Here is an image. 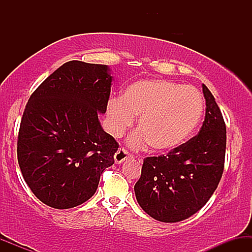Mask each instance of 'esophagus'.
<instances>
[{"mask_svg": "<svg viewBox=\"0 0 252 252\" xmlns=\"http://www.w3.org/2000/svg\"><path fill=\"white\" fill-rule=\"evenodd\" d=\"M130 155L128 152H126V149H124V148H120L116 152V154H115V162L116 163H122L123 161H126V158H130Z\"/></svg>", "mask_w": 252, "mask_h": 252, "instance_id": "esophagus-1", "label": "esophagus"}]
</instances>
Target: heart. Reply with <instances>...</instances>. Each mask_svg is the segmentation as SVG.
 <instances>
[{"mask_svg":"<svg viewBox=\"0 0 252 252\" xmlns=\"http://www.w3.org/2000/svg\"><path fill=\"white\" fill-rule=\"evenodd\" d=\"M204 112V99L193 86L163 79H142L130 84L122 98L106 106L109 132L122 136L138 117V129L129 137L132 148L150 144L155 152H170L193 134Z\"/></svg>","mask_w":252,"mask_h":252,"instance_id":"heart-1","label":"heart"}]
</instances>
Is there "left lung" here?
<instances>
[{
	"label": "left lung",
	"mask_w": 252,
	"mask_h": 252,
	"mask_svg": "<svg viewBox=\"0 0 252 252\" xmlns=\"http://www.w3.org/2000/svg\"><path fill=\"white\" fill-rule=\"evenodd\" d=\"M206 114L198 135L167 155L143 161L135 184L137 202L158 221L176 222L205 206L220 181L226 149V126L211 91L202 84Z\"/></svg>",
	"instance_id": "obj_1"
}]
</instances>
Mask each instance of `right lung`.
<instances>
[{
	"label": "right lung",
	"instance_id": "add662e5",
	"mask_svg": "<svg viewBox=\"0 0 252 252\" xmlns=\"http://www.w3.org/2000/svg\"><path fill=\"white\" fill-rule=\"evenodd\" d=\"M112 77L106 65L65 63L32 94L17 140L25 181L43 204L76 207L96 193L118 143L98 120L105 114Z\"/></svg>",
	"mask_w": 252,
	"mask_h": 252
}]
</instances>
